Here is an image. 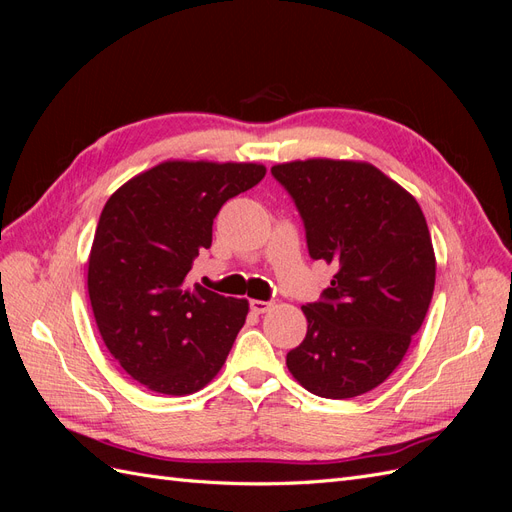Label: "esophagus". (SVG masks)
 <instances>
[{
	"instance_id": "1",
	"label": "esophagus",
	"mask_w": 512,
	"mask_h": 512,
	"mask_svg": "<svg viewBox=\"0 0 512 512\" xmlns=\"http://www.w3.org/2000/svg\"><path fill=\"white\" fill-rule=\"evenodd\" d=\"M250 307H252V312H254V314H265L267 309L271 307V301H258V299H252V301H250Z\"/></svg>"
}]
</instances>
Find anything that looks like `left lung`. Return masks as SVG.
I'll list each match as a JSON object with an SVG mask.
<instances>
[{
  "label": "left lung",
  "instance_id": "obj_1",
  "mask_svg": "<svg viewBox=\"0 0 512 512\" xmlns=\"http://www.w3.org/2000/svg\"><path fill=\"white\" fill-rule=\"evenodd\" d=\"M271 173L299 209L309 256L337 269L301 307L307 335L286 365L318 397L363 395L393 374L427 316L436 256L425 215L367 162L297 160Z\"/></svg>",
  "mask_w": 512,
  "mask_h": 512
}]
</instances>
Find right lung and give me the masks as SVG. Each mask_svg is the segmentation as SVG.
<instances>
[{
  "mask_svg": "<svg viewBox=\"0 0 512 512\" xmlns=\"http://www.w3.org/2000/svg\"><path fill=\"white\" fill-rule=\"evenodd\" d=\"M262 164L168 160L106 200L89 254L87 290L104 344L149 391L190 395L222 369L245 299L188 286L228 198L265 177Z\"/></svg>",
  "mask_w": 512,
  "mask_h": 512,
  "instance_id": "obj_1",
  "label": "right lung"
}]
</instances>
